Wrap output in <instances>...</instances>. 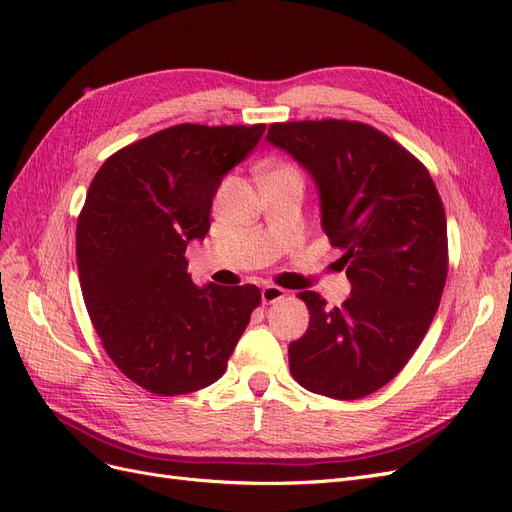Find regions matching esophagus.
I'll return each instance as SVG.
<instances>
[{"label": "esophagus", "mask_w": 512, "mask_h": 512, "mask_svg": "<svg viewBox=\"0 0 512 512\" xmlns=\"http://www.w3.org/2000/svg\"><path fill=\"white\" fill-rule=\"evenodd\" d=\"M284 297H286V290L280 288V286L269 284V286H265V288L260 290V299H262V303H265V305H271V303L280 301V299H284Z\"/></svg>", "instance_id": "34e87169"}]
</instances>
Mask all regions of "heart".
<instances>
[{"mask_svg":"<svg viewBox=\"0 0 512 512\" xmlns=\"http://www.w3.org/2000/svg\"><path fill=\"white\" fill-rule=\"evenodd\" d=\"M277 173H297V170H294V168L288 166V164H275V166L269 168L267 175H277Z\"/></svg>","mask_w":512,"mask_h":512,"instance_id":"obj_1","label":"heart"}]
</instances>
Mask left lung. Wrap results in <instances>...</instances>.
Instances as JSON below:
<instances>
[{
    "instance_id": "left-lung-1",
    "label": "left lung",
    "mask_w": 512,
    "mask_h": 512,
    "mask_svg": "<svg viewBox=\"0 0 512 512\" xmlns=\"http://www.w3.org/2000/svg\"><path fill=\"white\" fill-rule=\"evenodd\" d=\"M267 143L316 183L320 224L342 265L350 297L327 307L299 297L309 327L290 342V371L303 389L361 399L391 382L423 342L448 271L446 213L427 168L393 138L359 121L273 123Z\"/></svg>"
}]
</instances>
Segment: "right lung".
Listing matches in <instances>:
<instances>
[{
  "instance_id": "obj_1",
  "label": "right lung",
  "mask_w": 512,
  "mask_h": 512,
  "mask_svg": "<svg viewBox=\"0 0 512 512\" xmlns=\"http://www.w3.org/2000/svg\"><path fill=\"white\" fill-rule=\"evenodd\" d=\"M256 126L166 128L113 153L76 224L81 290L113 363L149 393L220 380L260 303L245 286H196L185 247L205 239L222 179L265 134Z\"/></svg>"
}]
</instances>
